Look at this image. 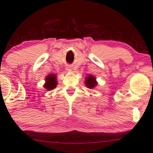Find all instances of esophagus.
Returning <instances> with one entry per match:
<instances>
[{
    "mask_svg": "<svg viewBox=\"0 0 153 153\" xmlns=\"http://www.w3.org/2000/svg\"><path fill=\"white\" fill-rule=\"evenodd\" d=\"M66 70H68V71H72V68H71V66H68V67L66 68Z\"/></svg>",
    "mask_w": 153,
    "mask_h": 153,
    "instance_id": "obj_1",
    "label": "esophagus"
}]
</instances>
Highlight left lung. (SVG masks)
<instances>
[{"label": "left lung", "mask_w": 153, "mask_h": 153, "mask_svg": "<svg viewBox=\"0 0 153 153\" xmlns=\"http://www.w3.org/2000/svg\"><path fill=\"white\" fill-rule=\"evenodd\" d=\"M85 85H87V87L88 88H94L95 86L97 85V82L95 80V78L92 75H90V76H88L87 78L85 79Z\"/></svg>", "instance_id": "1"}]
</instances>
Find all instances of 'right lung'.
Returning <instances> with one entry per match:
<instances>
[{
	"mask_svg": "<svg viewBox=\"0 0 153 153\" xmlns=\"http://www.w3.org/2000/svg\"><path fill=\"white\" fill-rule=\"evenodd\" d=\"M46 83L44 85V88L48 90H53L56 88L57 85V81L56 79V75L50 74L45 78Z\"/></svg>",
	"mask_w": 153,
	"mask_h": 153,
	"instance_id": "1",
	"label": "right lung"
}]
</instances>
